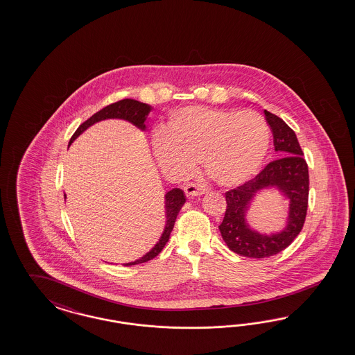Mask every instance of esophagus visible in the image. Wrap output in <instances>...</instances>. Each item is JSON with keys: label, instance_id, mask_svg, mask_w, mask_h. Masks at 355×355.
<instances>
[{"label": "esophagus", "instance_id": "34e87169", "mask_svg": "<svg viewBox=\"0 0 355 355\" xmlns=\"http://www.w3.org/2000/svg\"><path fill=\"white\" fill-rule=\"evenodd\" d=\"M183 190H184V193L187 196H200V195L207 193V189L205 186H198V184H193V183L186 184Z\"/></svg>", "mask_w": 355, "mask_h": 355}]
</instances>
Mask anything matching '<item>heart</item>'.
<instances>
[{
  "mask_svg": "<svg viewBox=\"0 0 355 355\" xmlns=\"http://www.w3.org/2000/svg\"><path fill=\"white\" fill-rule=\"evenodd\" d=\"M270 129L252 110L183 107L169 116L166 129L152 138L160 169L172 178L193 172L198 157L207 174L223 187L251 180L268 153Z\"/></svg>",
  "mask_w": 355,
  "mask_h": 355,
  "instance_id": "obj_1",
  "label": "heart"
}]
</instances>
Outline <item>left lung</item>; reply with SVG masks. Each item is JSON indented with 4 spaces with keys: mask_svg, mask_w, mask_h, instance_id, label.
Returning <instances> with one entry per match:
<instances>
[{
    "mask_svg": "<svg viewBox=\"0 0 355 355\" xmlns=\"http://www.w3.org/2000/svg\"><path fill=\"white\" fill-rule=\"evenodd\" d=\"M264 114L279 159L269 162L255 178L225 193V217L218 226L227 248L246 258H268L288 248L301 233L309 205V168L297 135L277 116L268 110ZM272 188L290 200V209L286 226L267 235L250 227L247 214L254 196Z\"/></svg>",
    "mask_w": 355,
    "mask_h": 355,
    "instance_id": "8db88e82",
    "label": "left lung"
}]
</instances>
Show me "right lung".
<instances>
[{
	"mask_svg": "<svg viewBox=\"0 0 355 355\" xmlns=\"http://www.w3.org/2000/svg\"><path fill=\"white\" fill-rule=\"evenodd\" d=\"M150 110H152L150 105L140 103L138 100H132V98L119 100L117 103H113L107 107H103L101 110L95 113L92 117L87 119L86 122H83L76 129L74 135L71 137V139L69 141V146H71V143L80 134H83L88 128H91L92 125H95L100 121H104V119H123V121H128L130 123H132L135 128H138L141 131H146L147 130V119L150 116ZM64 199H66V195H64ZM184 203H186V196H184V193L181 189L175 187V189H172L171 191L165 193V217H166V220H165V227H164V232H162L159 242L150 248L146 255H143L141 258L137 259L134 261L126 263L123 266L129 267V266L146 263L148 260H152L155 257H157L162 252V248L169 241L175 218H177V216L180 214V211H181V208H182Z\"/></svg>",
	"mask_w": 355,
	"mask_h": 355,
	"instance_id": "obj_1",
	"label": "right lung"
}]
</instances>
